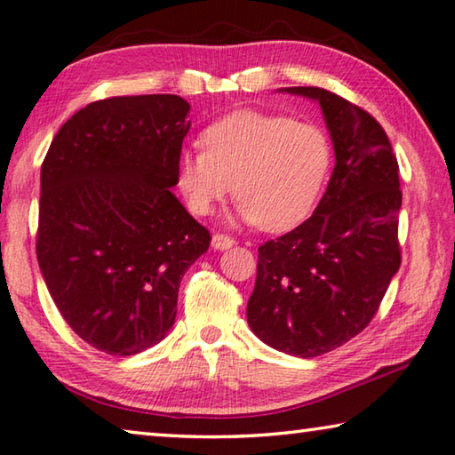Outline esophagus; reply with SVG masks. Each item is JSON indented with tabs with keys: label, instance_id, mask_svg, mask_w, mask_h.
I'll return each mask as SVG.
<instances>
[{
	"label": "esophagus",
	"instance_id": "esophagus-1",
	"mask_svg": "<svg viewBox=\"0 0 455 455\" xmlns=\"http://www.w3.org/2000/svg\"><path fill=\"white\" fill-rule=\"evenodd\" d=\"M235 243H236V241L233 239V236H228V235H220V233L212 235V247H214L216 251H227V249L233 247Z\"/></svg>",
	"mask_w": 455,
	"mask_h": 455
}]
</instances>
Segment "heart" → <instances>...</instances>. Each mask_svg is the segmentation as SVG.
Listing matches in <instances>:
<instances>
[{"mask_svg":"<svg viewBox=\"0 0 455 455\" xmlns=\"http://www.w3.org/2000/svg\"><path fill=\"white\" fill-rule=\"evenodd\" d=\"M202 146L178 157V188L190 211L211 214L233 190L239 219L265 230L299 225L318 202L331 165L323 129L285 115L230 113L204 129Z\"/></svg>","mask_w":455,"mask_h":455,"instance_id":"obj_1","label":"heart"}]
</instances>
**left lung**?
Wrapping results in <instances>:
<instances>
[{
	"instance_id": "left-lung-1",
	"label": "left lung",
	"mask_w": 455,
	"mask_h": 455,
	"mask_svg": "<svg viewBox=\"0 0 455 455\" xmlns=\"http://www.w3.org/2000/svg\"><path fill=\"white\" fill-rule=\"evenodd\" d=\"M318 100L336 165L314 214L259 247L247 304L251 330L271 348L314 358L369 326L401 267L399 164L371 113L318 86H290Z\"/></svg>"
}]
</instances>
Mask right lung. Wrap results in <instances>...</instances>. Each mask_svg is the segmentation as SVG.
<instances>
[{"label": "right lung", "instance_id": "1", "mask_svg": "<svg viewBox=\"0 0 455 455\" xmlns=\"http://www.w3.org/2000/svg\"><path fill=\"white\" fill-rule=\"evenodd\" d=\"M188 113L178 95L95 100L42 164V277L68 326L107 355L132 356L168 334L180 281L211 247L172 192Z\"/></svg>", "mask_w": 455, "mask_h": 455}]
</instances>
